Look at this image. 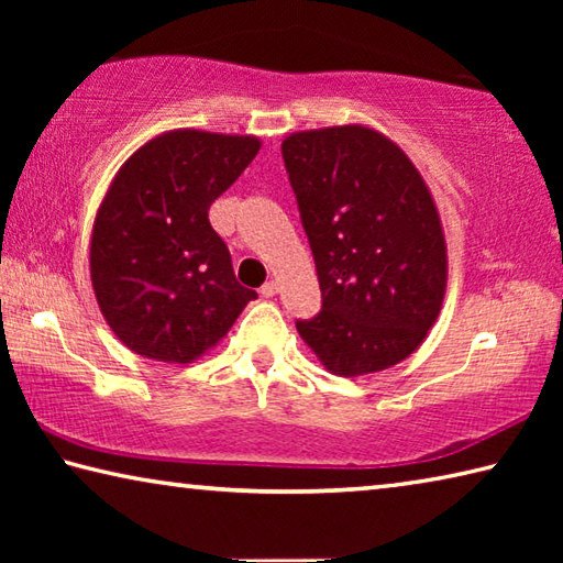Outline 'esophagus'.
<instances>
[{"label":"esophagus","mask_w":563,"mask_h":563,"mask_svg":"<svg viewBox=\"0 0 563 563\" xmlns=\"http://www.w3.org/2000/svg\"><path fill=\"white\" fill-rule=\"evenodd\" d=\"M275 292H278V283H275V280H268V283H265L263 288H261V295H263V298H273Z\"/></svg>","instance_id":"1"}]
</instances>
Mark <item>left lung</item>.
<instances>
[{"label": "left lung", "mask_w": 563, "mask_h": 563, "mask_svg": "<svg viewBox=\"0 0 563 563\" xmlns=\"http://www.w3.org/2000/svg\"><path fill=\"white\" fill-rule=\"evenodd\" d=\"M283 161L298 198L322 310L298 332L340 377L407 360L440 318L446 243L430 186L365 123L295 131Z\"/></svg>", "instance_id": "obj_1"}]
</instances>
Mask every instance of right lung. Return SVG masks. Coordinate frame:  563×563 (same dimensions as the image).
Wrapping results in <instances>:
<instances>
[{
  "mask_svg": "<svg viewBox=\"0 0 563 563\" xmlns=\"http://www.w3.org/2000/svg\"><path fill=\"white\" fill-rule=\"evenodd\" d=\"M258 151V136L174 129L117 170L93 218L89 271L103 320L131 352L188 365L258 298L235 280L208 223V208Z\"/></svg>",
  "mask_w": 563,
  "mask_h": 563,
  "instance_id": "obj_1",
  "label": "right lung"
}]
</instances>
